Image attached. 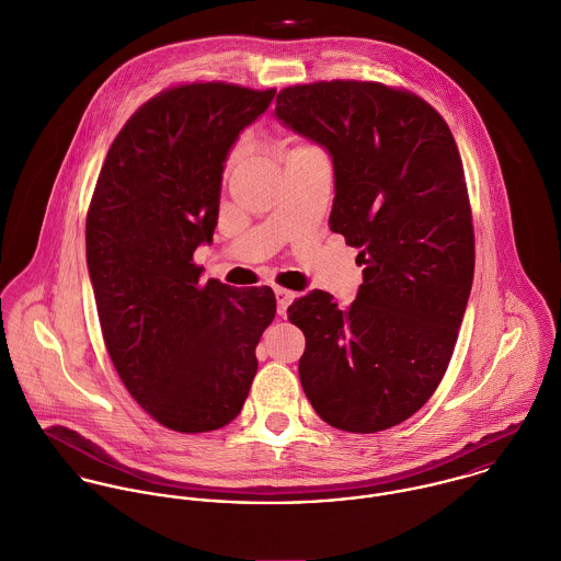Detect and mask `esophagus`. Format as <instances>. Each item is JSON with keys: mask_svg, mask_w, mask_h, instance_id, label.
Listing matches in <instances>:
<instances>
[{"mask_svg": "<svg viewBox=\"0 0 561 561\" xmlns=\"http://www.w3.org/2000/svg\"><path fill=\"white\" fill-rule=\"evenodd\" d=\"M275 297H277V312H279V317H286V310H288V306L293 304L295 293H290V290L277 286V288H275Z\"/></svg>", "mask_w": 561, "mask_h": 561, "instance_id": "1", "label": "esophagus"}]
</instances>
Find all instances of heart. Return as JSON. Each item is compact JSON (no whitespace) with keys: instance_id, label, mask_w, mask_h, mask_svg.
I'll return each mask as SVG.
<instances>
[{"instance_id":"b5f03b06","label":"heart","mask_w":561,"mask_h":561,"mask_svg":"<svg viewBox=\"0 0 561 561\" xmlns=\"http://www.w3.org/2000/svg\"><path fill=\"white\" fill-rule=\"evenodd\" d=\"M238 151H240V142H238V145H233V149H231V151H229V162H231V160H236V156H238Z\"/></svg>"}]
</instances>
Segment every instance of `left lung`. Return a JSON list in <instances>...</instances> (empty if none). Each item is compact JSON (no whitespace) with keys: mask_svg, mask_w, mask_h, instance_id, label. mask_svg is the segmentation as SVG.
I'll use <instances>...</instances> for the list:
<instances>
[{"mask_svg":"<svg viewBox=\"0 0 561 561\" xmlns=\"http://www.w3.org/2000/svg\"><path fill=\"white\" fill-rule=\"evenodd\" d=\"M275 114L332 153L330 225L364 264L351 306L312 290L288 308L306 336L304 392L336 430L383 432L440 386L472 286L474 229L455 138L432 104L381 82L286 87Z\"/></svg>","mask_w":561,"mask_h":561,"instance_id":"obj_1","label":"left lung"}]
</instances>
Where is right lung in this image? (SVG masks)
Segmentation results:
<instances>
[{
    "instance_id": "right-lung-1",
    "label": "right lung",
    "mask_w": 561,
    "mask_h": 561,
    "mask_svg": "<svg viewBox=\"0 0 561 561\" xmlns=\"http://www.w3.org/2000/svg\"><path fill=\"white\" fill-rule=\"evenodd\" d=\"M273 98L227 82L160 91L116 134L89 206L87 262L108 355L134 401L180 434L240 414L275 319L268 286L202 282L193 262L217 227L227 151Z\"/></svg>"
}]
</instances>
